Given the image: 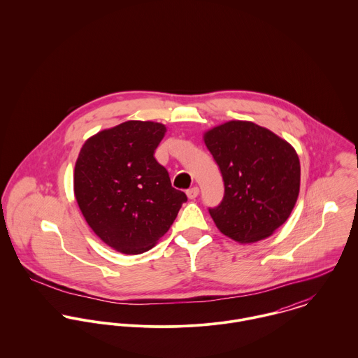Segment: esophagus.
Wrapping results in <instances>:
<instances>
[{
    "mask_svg": "<svg viewBox=\"0 0 358 358\" xmlns=\"http://www.w3.org/2000/svg\"><path fill=\"white\" fill-rule=\"evenodd\" d=\"M186 194H187V197L190 199V200H194L199 194H200V189L199 187H192V189H189L187 192H186Z\"/></svg>",
    "mask_w": 358,
    "mask_h": 358,
    "instance_id": "34e87169",
    "label": "esophagus"
}]
</instances>
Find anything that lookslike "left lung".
Instances as JSON below:
<instances>
[{"instance_id":"left-lung-1","label":"left lung","mask_w":358,"mask_h":358,"mask_svg":"<svg viewBox=\"0 0 358 358\" xmlns=\"http://www.w3.org/2000/svg\"><path fill=\"white\" fill-rule=\"evenodd\" d=\"M219 165L224 196L209 208L216 227L238 243L271 236L289 217L301 187L295 149L271 131L250 121H229L205 132Z\"/></svg>"}]
</instances>
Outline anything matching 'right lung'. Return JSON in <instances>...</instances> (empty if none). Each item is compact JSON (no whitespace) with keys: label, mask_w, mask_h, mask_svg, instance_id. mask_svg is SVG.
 I'll use <instances>...</instances> for the list:
<instances>
[{"label":"right lung","mask_w":358,"mask_h":358,"mask_svg":"<svg viewBox=\"0 0 358 358\" xmlns=\"http://www.w3.org/2000/svg\"><path fill=\"white\" fill-rule=\"evenodd\" d=\"M165 132L159 122L127 121L90 138L78 154L76 200L95 234L118 252L152 250L187 201L154 158Z\"/></svg>","instance_id":"right-lung-1"}]
</instances>
